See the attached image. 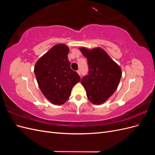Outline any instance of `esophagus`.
I'll list each match as a JSON object with an SVG mask.
<instances>
[{
  "mask_svg": "<svg viewBox=\"0 0 155 155\" xmlns=\"http://www.w3.org/2000/svg\"><path fill=\"white\" fill-rule=\"evenodd\" d=\"M77 72H78V74L79 75V76H81V71H80V70H78V71H77Z\"/></svg>",
  "mask_w": 155,
  "mask_h": 155,
  "instance_id": "esophagus-1",
  "label": "esophagus"
}]
</instances>
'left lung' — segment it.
Masks as SVG:
<instances>
[{
  "mask_svg": "<svg viewBox=\"0 0 155 155\" xmlns=\"http://www.w3.org/2000/svg\"><path fill=\"white\" fill-rule=\"evenodd\" d=\"M79 49L87 59L89 69L88 75L81 81L87 91V96L93 104H104L118 88L121 70L104 49L99 47Z\"/></svg>",
  "mask_w": 155,
  "mask_h": 155,
  "instance_id": "1",
  "label": "left lung"
}]
</instances>
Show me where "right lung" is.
Listing matches in <instances>:
<instances>
[{"label": "right lung", "instance_id": "right-lung-1", "mask_svg": "<svg viewBox=\"0 0 155 155\" xmlns=\"http://www.w3.org/2000/svg\"><path fill=\"white\" fill-rule=\"evenodd\" d=\"M68 53L66 45H56L38 59L34 67L40 90L55 105L66 102L72 87L80 81L78 73L70 68Z\"/></svg>", "mask_w": 155, "mask_h": 155}]
</instances>
